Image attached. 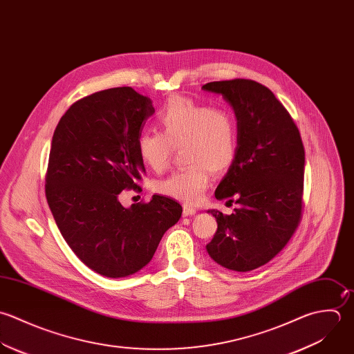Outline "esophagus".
Segmentation results:
<instances>
[{
	"mask_svg": "<svg viewBox=\"0 0 354 354\" xmlns=\"http://www.w3.org/2000/svg\"><path fill=\"white\" fill-rule=\"evenodd\" d=\"M183 214H184V217L195 216V214H196V209H194V207H191V206H188V205H184V207H183Z\"/></svg>",
	"mask_w": 354,
	"mask_h": 354,
	"instance_id": "obj_1",
	"label": "esophagus"
}]
</instances>
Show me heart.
Here are the masks:
<instances>
[{"instance_id": "obj_1", "label": "heart", "mask_w": 354, "mask_h": 354, "mask_svg": "<svg viewBox=\"0 0 354 354\" xmlns=\"http://www.w3.org/2000/svg\"><path fill=\"white\" fill-rule=\"evenodd\" d=\"M159 131L137 140L141 160L153 171L167 167L173 148L183 145L187 167L155 184L156 192L185 203H196L213 173L227 171L237 152V120L227 107H212L184 96H171L155 118Z\"/></svg>"}]
</instances>
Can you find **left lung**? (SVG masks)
Instances as JSON below:
<instances>
[{
	"label": "left lung",
	"instance_id": "8db88e82",
	"mask_svg": "<svg viewBox=\"0 0 354 354\" xmlns=\"http://www.w3.org/2000/svg\"><path fill=\"white\" fill-rule=\"evenodd\" d=\"M237 119V152L216 189L239 207L231 216L209 210L218 224L206 245L221 266L248 272L274 258L294 235L302 214L305 149L299 130L272 91L251 80L209 82Z\"/></svg>",
	"mask_w": 354,
	"mask_h": 354
}]
</instances>
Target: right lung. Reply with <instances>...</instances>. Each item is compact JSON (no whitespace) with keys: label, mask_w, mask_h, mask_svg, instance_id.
<instances>
[{"label":"right lung","mask_w":354,"mask_h":354,"mask_svg":"<svg viewBox=\"0 0 354 354\" xmlns=\"http://www.w3.org/2000/svg\"><path fill=\"white\" fill-rule=\"evenodd\" d=\"M153 113L152 100L130 86L106 89L75 102L52 137L49 209L75 255L106 277L142 269L183 213L160 195L129 209L119 202L123 189H141L145 167L137 140Z\"/></svg>","instance_id":"obj_1"}]
</instances>
